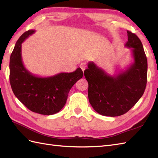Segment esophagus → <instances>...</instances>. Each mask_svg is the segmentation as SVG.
I'll list each match as a JSON object with an SVG mask.
<instances>
[{"mask_svg": "<svg viewBox=\"0 0 158 158\" xmlns=\"http://www.w3.org/2000/svg\"><path fill=\"white\" fill-rule=\"evenodd\" d=\"M80 68L81 69V70H83V71H84L85 69V68H86V64H85V63H84V62L81 63V64H80Z\"/></svg>", "mask_w": 158, "mask_h": 158, "instance_id": "esophagus-1", "label": "esophagus"}]
</instances>
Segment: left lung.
<instances>
[{"mask_svg":"<svg viewBox=\"0 0 158 158\" xmlns=\"http://www.w3.org/2000/svg\"><path fill=\"white\" fill-rule=\"evenodd\" d=\"M127 33L125 46L132 48V64L114 76L108 75L94 62L88 63L84 71L89 103L102 115H123L139 101L146 88L147 60L143 44L135 34L128 31Z\"/></svg>","mask_w":158,"mask_h":158,"instance_id":"left-lung-1","label":"left lung"}]
</instances>
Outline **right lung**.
I'll return each mask as SVG.
<instances>
[{
    "label": "right lung",
    "instance_id": "obj_1",
    "mask_svg": "<svg viewBox=\"0 0 158 158\" xmlns=\"http://www.w3.org/2000/svg\"><path fill=\"white\" fill-rule=\"evenodd\" d=\"M35 31L25 32L16 42L10 57L9 80L15 96L31 111L50 115L59 112L66 102L73 85L82 78L81 68L72 73H60L41 77L26 69L22 59V43Z\"/></svg>",
    "mask_w": 158,
    "mask_h": 158
}]
</instances>
